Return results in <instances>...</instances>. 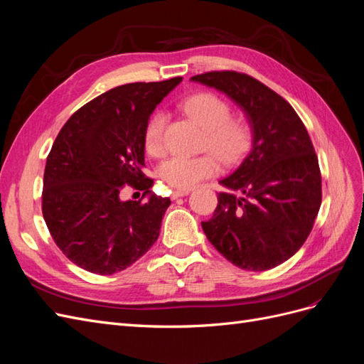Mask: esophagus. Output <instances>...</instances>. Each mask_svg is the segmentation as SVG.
Instances as JSON below:
<instances>
[{"instance_id": "1", "label": "esophagus", "mask_w": 364, "mask_h": 364, "mask_svg": "<svg viewBox=\"0 0 364 364\" xmlns=\"http://www.w3.org/2000/svg\"><path fill=\"white\" fill-rule=\"evenodd\" d=\"M190 191H191V190H178V191H174V193L171 194V199H173V200L179 199V197H183V196H186V194H190Z\"/></svg>"}]
</instances>
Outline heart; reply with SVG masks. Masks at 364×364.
<instances>
[{"label":"heart","mask_w":364,"mask_h":364,"mask_svg":"<svg viewBox=\"0 0 364 364\" xmlns=\"http://www.w3.org/2000/svg\"><path fill=\"white\" fill-rule=\"evenodd\" d=\"M183 112L205 130L203 147L215 153L200 156H173L165 161L159 176L174 190H188L200 181L218 173V156L223 164H235L243 158L252 142V130L243 118L229 117V105L211 92L190 95L182 103ZM167 117L153 114L144 129V147L149 155L159 158L165 153L164 130Z\"/></svg>","instance_id":"heart-1"}]
</instances>
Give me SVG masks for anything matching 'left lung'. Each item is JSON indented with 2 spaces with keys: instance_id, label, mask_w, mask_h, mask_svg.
I'll return each mask as SVG.
<instances>
[{
  "instance_id": "8db88e82",
  "label": "left lung",
  "mask_w": 364,
  "mask_h": 364,
  "mask_svg": "<svg viewBox=\"0 0 364 364\" xmlns=\"http://www.w3.org/2000/svg\"><path fill=\"white\" fill-rule=\"evenodd\" d=\"M226 94L247 117L252 149L220 181L214 215L202 222L211 245L237 267L262 272L302 247L322 203V178L310 135L289 102L253 77L211 71L191 77Z\"/></svg>"
}]
</instances>
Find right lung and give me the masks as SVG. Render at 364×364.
Listing matches in <instances>:
<instances>
[{"instance_id": "right-lung-1", "label": "right lung", "mask_w": 364, "mask_h": 364, "mask_svg": "<svg viewBox=\"0 0 364 364\" xmlns=\"http://www.w3.org/2000/svg\"><path fill=\"white\" fill-rule=\"evenodd\" d=\"M182 82L114 87L82 106L60 129L43 173L42 214L54 243L91 273L114 274L155 245L168 197L151 194L142 173L144 129L162 98ZM124 184L146 203L121 201Z\"/></svg>"}]
</instances>
